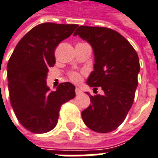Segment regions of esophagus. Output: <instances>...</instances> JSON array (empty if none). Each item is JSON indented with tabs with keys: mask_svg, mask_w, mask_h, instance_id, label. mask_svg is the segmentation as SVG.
I'll return each instance as SVG.
<instances>
[{
	"mask_svg": "<svg viewBox=\"0 0 158 158\" xmlns=\"http://www.w3.org/2000/svg\"><path fill=\"white\" fill-rule=\"evenodd\" d=\"M75 93H76V95H79V94H81V93H82V91H81V90H80L79 88H78V87H76Z\"/></svg>",
	"mask_w": 158,
	"mask_h": 158,
	"instance_id": "34e87169",
	"label": "esophagus"
}]
</instances>
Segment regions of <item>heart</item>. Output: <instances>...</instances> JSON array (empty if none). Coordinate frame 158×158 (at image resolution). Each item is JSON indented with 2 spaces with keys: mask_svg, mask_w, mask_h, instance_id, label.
<instances>
[{
  "mask_svg": "<svg viewBox=\"0 0 158 158\" xmlns=\"http://www.w3.org/2000/svg\"><path fill=\"white\" fill-rule=\"evenodd\" d=\"M69 77L70 79L73 81V82H79L81 80V75L79 74V73L77 72H73L69 74Z\"/></svg>",
  "mask_w": 158,
  "mask_h": 158,
  "instance_id": "1",
  "label": "heart"
}]
</instances>
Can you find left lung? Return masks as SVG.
Listing matches in <instances>:
<instances>
[{
    "instance_id": "1",
    "label": "left lung",
    "mask_w": 158,
    "mask_h": 158,
    "mask_svg": "<svg viewBox=\"0 0 158 158\" xmlns=\"http://www.w3.org/2000/svg\"><path fill=\"white\" fill-rule=\"evenodd\" d=\"M73 35L87 41L94 51V71L86 83L96 95H90V104L81 114L83 121L95 132H112L133 105L140 69L138 54L125 37L110 28L81 25ZM98 87L102 95L96 94Z\"/></svg>"
}]
</instances>
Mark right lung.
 <instances>
[{"label": "right lung", "instance_id": "add662e5", "mask_svg": "<svg viewBox=\"0 0 158 158\" xmlns=\"http://www.w3.org/2000/svg\"><path fill=\"white\" fill-rule=\"evenodd\" d=\"M78 25L43 23L33 27L16 45L7 63L10 102L18 121L34 133L51 131L60 106L75 97V86L60 84L56 91L47 86L48 68L56 64L55 50Z\"/></svg>", "mask_w": 158, "mask_h": 158}]
</instances>
